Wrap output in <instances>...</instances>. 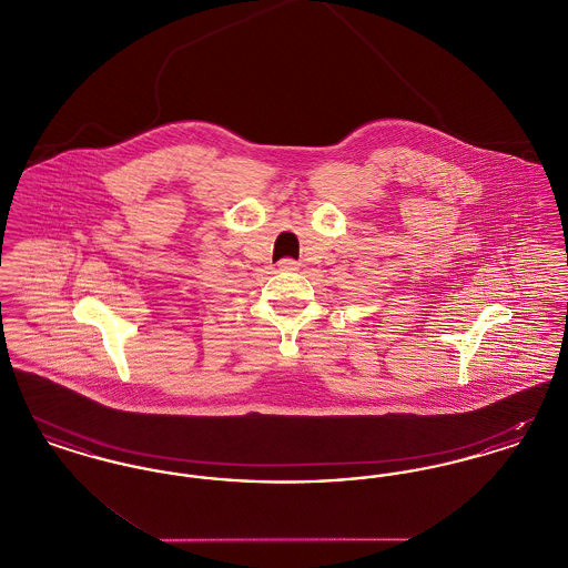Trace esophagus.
I'll use <instances>...</instances> for the list:
<instances>
[{
  "label": "esophagus",
  "mask_w": 568,
  "mask_h": 568,
  "mask_svg": "<svg viewBox=\"0 0 568 568\" xmlns=\"http://www.w3.org/2000/svg\"><path fill=\"white\" fill-rule=\"evenodd\" d=\"M276 266H278V271L294 272L297 271V266H300V264L294 262V260H281Z\"/></svg>",
  "instance_id": "1"
}]
</instances>
